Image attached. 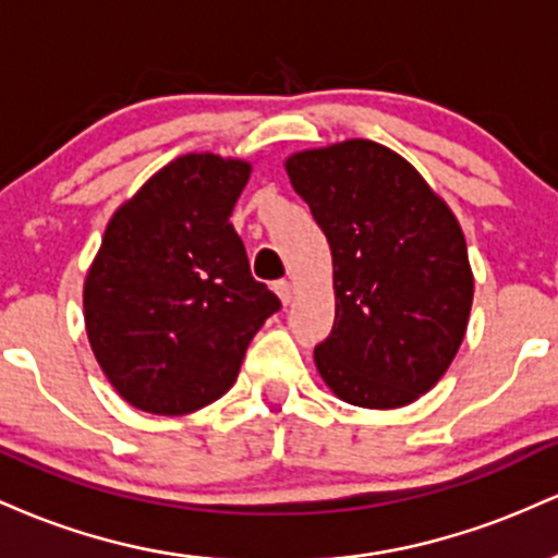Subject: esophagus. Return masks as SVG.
Masks as SVG:
<instances>
[{
    "label": "esophagus",
    "mask_w": 558,
    "mask_h": 558,
    "mask_svg": "<svg viewBox=\"0 0 558 558\" xmlns=\"http://www.w3.org/2000/svg\"><path fill=\"white\" fill-rule=\"evenodd\" d=\"M275 293H278V299L283 301V304H291V299H293L291 280H278V283H275Z\"/></svg>",
    "instance_id": "34e87169"
}]
</instances>
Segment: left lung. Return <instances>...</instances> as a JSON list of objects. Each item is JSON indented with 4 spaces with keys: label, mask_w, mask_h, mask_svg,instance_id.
<instances>
[{
    "label": "left lung",
    "mask_w": 558,
    "mask_h": 558,
    "mask_svg": "<svg viewBox=\"0 0 558 558\" xmlns=\"http://www.w3.org/2000/svg\"><path fill=\"white\" fill-rule=\"evenodd\" d=\"M332 254L336 319L315 349L332 393L399 409L427 393L470 323L472 278L462 226L401 155L349 138L286 159Z\"/></svg>",
    "instance_id": "1"
}]
</instances>
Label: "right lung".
<instances>
[{
	"mask_svg": "<svg viewBox=\"0 0 558 558\" xmlns=\"http://www.w3.org/2000/svg\"><path fill=\"white\" fill-rule=\"evenodd\" d=\"M248 175L243 159L183 155L107 222L83 317L101 373L141 412L178 417L226 396L280 310L230 226Z\"/></svg>",
	"mask_w": 558,
	"mask_h": 558,
	"instance_id": "add662e5",
	"label": "right lung"
}]
</instances>
